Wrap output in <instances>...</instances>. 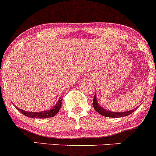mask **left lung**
Here are the masks:
<instances>
[{
    "instance_id": "1",
    "label": "left lung",
    "mask_w": 156,
    "mask_h": 156,
    "mask_svg": "<svg viewBox=\"0 0 156 156\" xmlns=\"http://www.w3.org/2000/svg\"><path fill=\"white\" fill-rule=\"evenodd\" d=\"M93 107H94V110L98 112L101 115H104L106 117H112V118H119V117H123L126 116V115H130L131 113H132L133 112H134L136 110V108L133 109L132 110H129V111H125V112H112L109 111L108 110H106V109L103 108L102 107H101L100 104H98V101L97 100V98H96V94L94 97V100H93Z\"/></svg>"
}]
</instances>
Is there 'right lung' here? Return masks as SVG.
Listing matches in <instances>:
<instances>
[{
  "instance_id": "add662e5",
  "label": "right lung",
  "mask_w": 156,
  "mask_h": 156,
  "mask_svg": "<svg viewBox=\"0 0 156 156\" xmlns=\"http://www.w3.org/2000/svg\"><path fill=\"white\" fill-rule=\"evenodd\" d=\"M16 108L21 112L23 115H26V116L30 117V118H39V119H46L49 118V117H53L58 113L59 110H60L61 107H62V98H59L58 101L56 103L55 105L53 107L48 110H44V111L41 112H30L26 111V110H23L22 109H19L16 106H15Z\"/></svg>"
}]
</instances>
